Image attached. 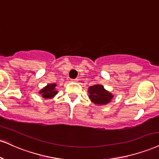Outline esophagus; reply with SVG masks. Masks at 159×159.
Listing matches in <instances>:
<instances>
[{
  "instance_id": "esophagus-1",
  "label": "esophagus",
  "mask_w": 159,
  "mask_h": 159,
  "mask_svg": "<svg viewBox=\"0 0 159 159\" xmlns=\"http://www.w3.org/2000/svg\"><path fill=\"white\" fill-rule=\"evenodd\" d=\"M78 81V79H77V78H75V79H71L72 82H77Z\"/></svg>"
}]
</instances>
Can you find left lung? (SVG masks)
<instances>
[{
  "mask_svg": "<svg viewBox=\"0 0 159 159\" xmlns=\"http://www.w3.org/2000/svg\"><path fill=\"white\" fill-rule=\"evenodd\" d=\"M88 93L92 102L98 106L109 104L114 97L110 92L104 89V86L98 84L89 87L88 89Z\"/></svg>",
  "mask_w": 159,
  "mask_h": 159,
  "instance_id": "left-lung-1",
  "label": "left lung"
}]
</instances>
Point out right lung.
Wrapping results in <instances>:
<instances>
[{
    "instance_id": "add662e5",
    "label": "right lung",
    "mask_w": 159,
    "mask_h": 159,
    "mask_svg": "<svg viewBox=\"0 0 159 159\" xmlns=\"http://www.w3.org/2000/svg\"><path fill=\"white\" fill-rule=\"evenodd\" d=\"M56 84H47L46 87L42 88L41 90L39 91V94H41L43 98H52L53 97H55V95L58 94V91L56 89Z\"/></svg>"
}]
</instances>
